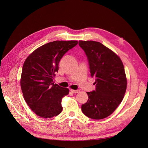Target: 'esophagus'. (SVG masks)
Segmentation results:
<instances>
[{
	"label": "esophagus",
	"mask_w": 148,
	"mask_h": 148,
	"mask_svg": "<svg viewBox=\"0 0 148 148\" xmlns=\"http://www.w3.org/2000/svg\"><path fill=\"white\" fill-rule=\"evenodd\" d=\"M70 91L73 92V94H77V93H78V92H80L79 90H73V89H71V90H70Z\"/></svg>",
	"instance_id": "esophagus-1"
}]
</instances>
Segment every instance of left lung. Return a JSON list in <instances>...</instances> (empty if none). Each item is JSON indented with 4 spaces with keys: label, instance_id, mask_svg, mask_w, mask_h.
Returning a JSON list of instances; mask_svg holds the SVG:
<instances>
[{
    "label": "left lung",
    "instance_id": "obj_1",
    "mask_svg": "<svg viewBox=\"0 0 148 148\" xmlns=\"http://www.w3.org/2000/svg\"><path fill=\"white\" fill-rule=\"evenodd\" d=\"M87 56L95 90L87 92L88 101L82 106L84 114L94 119L110 116L118 107L127 89V79L120 58L101 42L79 41Z\"/></svg>",
    "mask_w": 148,
    "mask_h": 148
}]
</instances>
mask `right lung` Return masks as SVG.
Instances as JSON below:
<instances>
[{"label":"right lung","instance_id":"add662e5","mask_svg":"<svg viewBox=\"0 0 148 148\" xmlns=\"http://www.w3.org/2000/svg\"><path fill=\"white\" fill-rule=\"evenodd\" d=\"M77 44V41L47 43L31 53L23 64V95L31 110L40 117L50 118L62 112V99L69 94V89L54 84L53 78L62 58Z\"/></svg>","mask_w":148,"mask_h":148}]
</instances>
